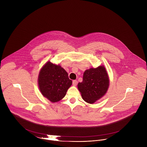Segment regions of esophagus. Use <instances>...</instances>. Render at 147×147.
Returning <instances> with one entry per match:
<instances>
[{"instance_id":"34e87169","label":"esophagus","mask_w":147,"mask_h":147,"mask_svg":"<svg viewBox=\"0 0 147 147\" xmlns=\"http://www.w3.org/2000/svg\"><path fill=\"white\" fill-rule=\"evenodd\" d=\"M77 83H78V82H77V80H74L73 81V85H76L77 84Z\"/></svg>"}]
</instances>
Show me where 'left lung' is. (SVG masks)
Wrapping results in <instances>:
<instances>
[{"label":"left lung","instance_id":"8db88e82","mask_svg":"<svg viewBox=\"0 0 147 147\" xmlns=\"http://www.w3.org/2000/svg\"><path fill=\"white\" fill-rule=\"evenodd\" d=\"M109 85L106 69L104 66H100L85 70L83 82L78 83V88L84 101L93 104L105 95Z\"/></svg>","mask_w":147,"mask_h":147}]
</instances>
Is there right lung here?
Here are the masks:
<instances>
[{
    "mask_svg": "<svg viewBox=\"0 0 147 147\" xmlns=\"http://www.w3.org/2000/svg\"><path fill=\"white\" fill-rule=\"evenodd\" d=\"M38 82L42 95L52 102L62 99L72 84L67 72L60 65L50 62L42 67Z\"/></svg>",
    "mask_w": 147,
    "mask_h": 147,
    "instance_id": "add662e5",
    "label": "right lung"
}]
</instances>
